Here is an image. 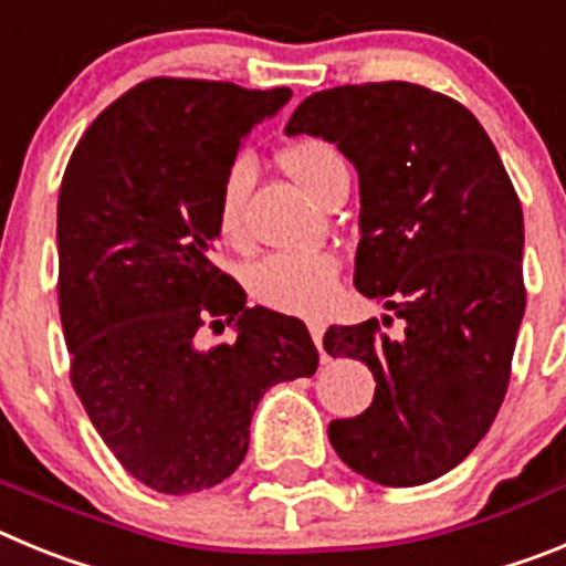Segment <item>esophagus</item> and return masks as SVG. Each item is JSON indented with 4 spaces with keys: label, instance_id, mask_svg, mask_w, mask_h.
I'll return each mask as SVG.
<instances>
[{
    "label": "esophagus",
    "instance_id": "1",
    "mask_svg": "<svg viewBox=\"0 0 566 566\" xmlns=\"http://www.w3.org/2000/svg\"><path fill=\"white\" fill-rule=\"evenodd\" d=\"M306 326H308V332H312L314 345H317V348H323V334H326V323H323V319H317V317H312Z\"/></svg>",
    "mask_w": 566,
    "mask_h": 566
}]
</instances>
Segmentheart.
Returning a JSON list of instances; mask_svg holds the SVG:
<instances>
[{
	"label": "heart",
	"mask_w": 566,
	"mask_h": 566,
	"mask_svg": "<svg viewBox=\"0 0 566 566\" xmlns=\"http://www.w3.org/2000/svg\"><path fill=\"white\" fill-rule=\"evenodd\" d=\"M280 167L292 175L308 195L319 198L339 175H348L337 147L319 138H303L280 153ZM252 187V164L247 158L229 167L218 192L214 227L229 247L247 238L243 207ZM339 274V260L328 252H277L258 260L247 272V289L258 303L286 314H314L326 306Z\"/></svg>",
	"instance_id": "b5f03b06"
}]
</instances>
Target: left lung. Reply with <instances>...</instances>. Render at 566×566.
<instances>
[{
  "label": "left lung",
  "mask_w": 566,
  "mask_h": 566,
  "mask_svg": "<svg viewBox=\"0 0 566 566\" xmlns=\"http://www.w3.org/2000/svg\"><path fill=\"white\" fill-rule=\"evenodd\" d=\"M337 144L359 175L354 286L402 319L332 326L363 359L374 402L328 439L359 476L413 488L457 468L496 419L524 317V218L476 115L411 82L345 84L300 104L286 135ZM391 323V317H382Z\"/></svg>",
  "instance_id": "obj_1"
}]
</instances>
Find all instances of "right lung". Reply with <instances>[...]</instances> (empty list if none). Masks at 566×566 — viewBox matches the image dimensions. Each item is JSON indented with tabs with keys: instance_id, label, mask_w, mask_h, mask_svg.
Returning <instances> with one entry per match:
<instances>
[{
	"instance_id": "1",
	"label": "right lung",
	"mask_w": 566,
	"mask_h": 566,
	"mask_svg": "<svg viewBox=\"0 0 566 566\" xmlns=\"http://www.w3.org/2000/svg\"><path fill=\"white\" fill-rule=\"evenodd\" d=\"M292 98L147 78L90 124L59 192V314L70 382L129 476L187 496L232 476L260 397L312 377L297 317L249 308L212 263L214 207L249 129ZM239 339L197 345L203 325Z\"/></svg>"
}]
</instances>
